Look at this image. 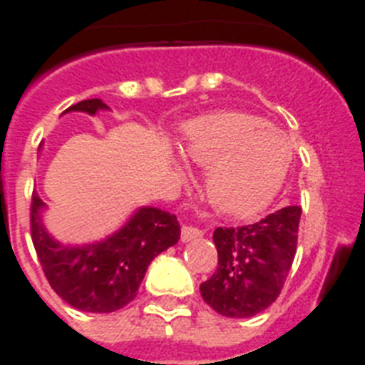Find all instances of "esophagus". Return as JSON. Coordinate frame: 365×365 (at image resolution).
<instances>
[{"label": "esophagus", "instance_id": "1", "mask_svg": "<svg viewBox=\"0 0 365 365\" xmlns=\"http://www.w3.org/2000/svg\"><path fill=\"white\" fill-rule=\"evenodd\" d=\"M202 235H205V230L185 225V227H182V232H180V240H182V243H190V241L199 240V237H202Z\"/></svg>", "mask_w": 365, "mask_h": 365}]
</instances>
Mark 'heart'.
Returning <instances> with one entry per match:
<instances>
[{
	"label": "heart",
	"instance_id": "b5f03b06",
	"mask_svg": "<svg viewBox=\"0 0 365 365\" xmlns=\"http://www.w3.org/2000/svg\"><path fill=\"white\" fill-rule=\"evenodd\" d=\"M182 155L208 170L206 195L215 210L248 217L272 202L292 164L283 131L248 113H215L186 128Z\"/></svg>",
	"mask_w": 365,
	"mask_h": 365
}]
</instances>
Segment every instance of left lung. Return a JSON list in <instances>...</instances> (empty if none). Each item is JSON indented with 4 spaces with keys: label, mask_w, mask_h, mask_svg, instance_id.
I'll list each match as a JSON object with an SVG mask.
<instances>
[{
    "label": "left lung",
    "mask_w": 365,
    "mask_h": 365,
    "mask_svg": "<svg viewBox=\"0 0 365 365\" xmlns=\"http://www.w3.org/2000/svg\"><path fill=\"white\" fill-rule=\"evenodd\" d=\"M302 208L285 206L254 225L215 228L217 270L201 296L227 318H252L276 302L291 270Z\"/></svg>",
    "instance_id": "obj_1"
}]
</instances>
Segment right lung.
<instances>
[{"instance_id":"1","label":"right lung","mask_w":365,"mask_h":365,"mask_svg":"<svg viewBox=\"0 0 365 365\" xmlns=\"http://www.w3.org/2000/svg\"><path fill=\"white\" fill-rule=\"evenodd\" d=\"M82 111L95 117L109 111L100 98L82 100L62 113ZM47 205L32 193L31 234L47 282L63 302L83 312H115L137 296L151 261L180 240L179 221L155 206H140L130 219L93 243L58 241L43 225Z\"/></svg>"}]
</instances>
